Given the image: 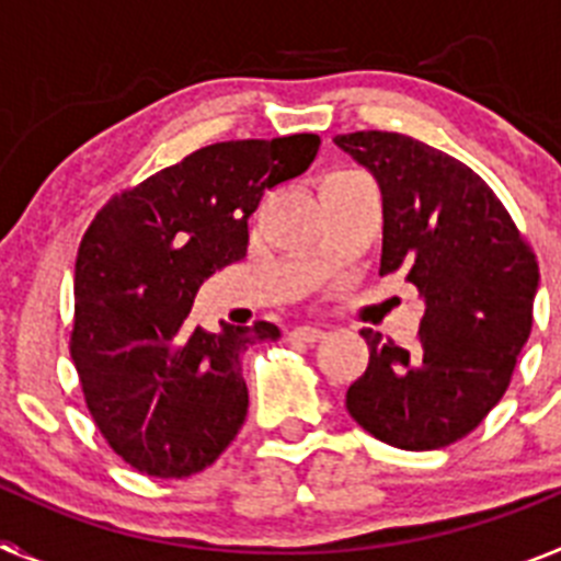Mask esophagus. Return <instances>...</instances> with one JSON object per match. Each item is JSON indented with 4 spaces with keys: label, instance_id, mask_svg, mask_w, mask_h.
Returning <instances> with one entry per match:
<instances>
[{
    "label": "esophagus",
    "instance_id": "1",
    "mask_svg": "<svg viewBox=\"0 0 561 561\" xmlns=\"http://www.w3.org/2000/svg\"><path fill=\"white\" fill-rule=\"evenodd\" d=\"M325 336V331L320 325H297L289 331V340L295 342H320Z\"/></svg>",
    "mask_w": 561,
    "mask_h": 561
}]
</instances>
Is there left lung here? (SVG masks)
<instances>
[{"label": "left lung", "mask_w": 561, "mask_h": 561, "mask_svg": "<svg viewBox=\"0 0 561 561\" xmlns=\"http://www.w3.org/2000/svg\"><path fill=\"white\" fill-rule=\"evenodd\" d=\"M334 142L381 187L379 275L404 270L424 297L413 348L359 331L370 359L345 408L390 447H449L512 381L531 334L537 255L492 187L449 153L396 131L340 134Z\"/></svg>", "instance_id": "1"}]
</instances>
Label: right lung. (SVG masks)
<instances>
[{
	"label": "right lung",
	"instance_id": "right-lung-1",
	"mask_svg": "<svg viewBox=\"0 0 561 561\" xmlns=\"http://www.w3.org/2000/svg\"><path fill=\"white\" fill-rule=\"evenodd\" d=\"M320 137L230 140L187 153L117 193L83 232L69 354L108 447L148 478H191L247 419L241 356L272 323L193 325L213 272L247 255L264 191L314 162Z\"/></svg>",
	"mask_w": 561,
	"mask_h": 561
}]
</instances>
